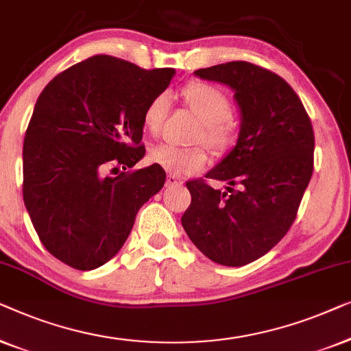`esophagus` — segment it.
I'll return each mask as SVG.
<instances>
[{
	"instance_id": "obj_1",
	"label": "esophagus",
	"mask_w": 351,
	"mask_h": 351,
	"mask_svg": "<svg viewBox=\"0 0 351 351\" xmlns=\"http://www.w3.org/2000/svg\"><path fill=\"white\" fill-rule=\"evenodd\" d=\"M182 182H184V181H182L181 176H176V175H171V173H170L169 176H167V182H165V184H167V186H181Z\"/></svg>"
}]
</instances>
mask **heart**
<instances>
[{
	"mask_svg": "<svg viewBox=\"0 0 351 351\" xmlns=\"http://www.w3.org/2000/svg\"><path fill=\"white\" fill-rule=\"evenodd\" d=\"M184 98L205 122L204 138L219 146L229 140L232 132V103L223 88L208 82H192L184 88ZM171 106L170 92H160L151 98L143 112V124L147 132L157 133ZM149 159L171 173H195L208 160L205 149L199 146L182 147L175 143H159L152 147Z\"/></svg>",
	"mask_w": 351,
	"mask_h": 351,
	"instance_id": "b5f03b06",
	"label": "heart"
}]
</instances>
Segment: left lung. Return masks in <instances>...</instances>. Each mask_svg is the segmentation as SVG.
<instances>
[{
	"instance_id": "1",
	"label": "left lung",
	"mask_w": 351,
	"mask_h": 351,
	"mask_svg": "<svg viewBox=\"0 0 351 351\" xmlns=\"http://www.w3.org/2000/svg\"><path fill=\"white\" fill-rule=\"evenodd\" d=\"M194 76L224 84L240 112L235 146L204 180L186 182V234L206 258L241 267L269 253L294 223L313 173L315 136L307 111L288 82L248 62L202 68Z\"/></svg>"
}]
</instances>
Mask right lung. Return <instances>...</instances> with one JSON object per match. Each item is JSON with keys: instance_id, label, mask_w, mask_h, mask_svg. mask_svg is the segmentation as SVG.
Returning <instances> with one entry per match:
<instances>
[{"instance_id": "1", "label": "right lung", "mask_w": 351, "mask_h": 351, "mask_svg": "<svg viewBox=\"0 0 351 351\" xmlns=\"http://www.w3.org/2000/svg\"><path fill=\"white\" fill-rule=\"evenodd\" d=\"M175 76L173 68L141 70L110 56L73 65L44 87L23 141V202L46 250L77 270L119 253L138 210L165 184L145 157L143 112Z\"/></svg>"}]
</instances>
